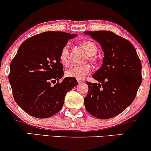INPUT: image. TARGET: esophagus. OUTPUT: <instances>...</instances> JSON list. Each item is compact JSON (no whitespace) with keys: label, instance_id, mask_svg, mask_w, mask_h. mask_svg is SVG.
<instances>
[{"label":"esophagus","instance_id":"obj_1","mask_svg":"<svg viewBox=\"0 0 151 151\" xmlns=\"http://www.w3.org/2000/svg\"><path fill=\"white\" fill-rule=\"evenodd\" d=\"M77 81H78V83H81V82H83V81H82V80H79H79H77Z\"/></svg>","mask_w":151,"mask_h":151}]
</instances>
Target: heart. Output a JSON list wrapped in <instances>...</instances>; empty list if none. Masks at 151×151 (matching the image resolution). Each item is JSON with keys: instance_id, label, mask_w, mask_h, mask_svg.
I'll list each match as a JSON object with an SVG mask.
<instances>
[{"instance_id": "b5f03b06", "label": "heart", "mask_w": 151, "mask_h": 151, "mask_svg": "<svg viewBox=\"0 0 151 151\" xmlns=\"http://www.w3.org/2000/svg\"><path fill=\"white\" fill-rule=\"evenodd\" d=\"M81 46L86 50L88 55V59L93 61L95 60L93 55L97 52V46L93 42L91 41H84L81 43ZM60 61L62 64L68 65L69 63V45L65 44L61 49L60 53ZM92 71V68L89 65H85L82 66H74L68 69L65 72L66 75L69 77H74L76 79H83L85 77L90 74Z\"/></svg>"}]
</instances>
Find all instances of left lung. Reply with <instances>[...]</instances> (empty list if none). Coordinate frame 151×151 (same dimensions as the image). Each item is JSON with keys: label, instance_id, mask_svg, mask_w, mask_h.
Wrapping results in <instances>:
<instances>
[{"label": "left lung", "instance_id": "obj_1", "mask_svg": "<svg viewBox=\"0 0 151 151\" xmlns=\"http://www.w3.org/2000/svg\"><path fill=\"white\" fill-rule=\"evenodd\" d=\"M101 44L103 65L92 76L99 83L86 81L88 91L85 108L99 119L123 112L135 99L141 81V63L134 46L124 38L108 31L84 32Z\"/></svg>", "mask_w": 151, "mask_h": 151}]
</instances>
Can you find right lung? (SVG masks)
<instances>
[{
    "label": "right lung",
    "mask_w": 151,
    "mask_h": 151,
    "mask_svg": "<svg viewBox=\"0 0 151 151\" xmlns=\"http://www.w3.org/2000/svg\"><path fill=\"white\" fill-rule=\"evenodd\" d=\"M77 34L46 32L25 40L10 63L8 79L20 108L36 118H48L61 110L68 91L77 86L74 77L64 75L61 49ZM55 83L53 87L51 83Z\"/></svg>",
    "instance_id": "obj_1"
}]
</instances>
